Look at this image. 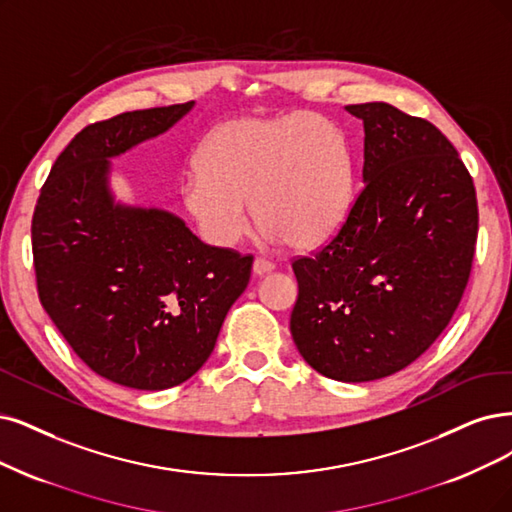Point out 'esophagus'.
Masks as SVG:
<instances>
[{"mask_svg": "<svg viewBox=\"0 0 512 512\" xmlns=\"http://www.w3.org/2000/svg\"><path fill=\"white\" fill-rule=\"evenodd\" d=\"M272 270H274V263H272L270 259H266V257H255V261H253V272H255L257 276L268 274V272H272Z\"/></svg>", "mask_w": 512, "mask_h": 512, "instance_id": "obj_1", "label": "esophagus"}]
</instances>
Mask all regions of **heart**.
<instances>
[{
  "label": "heart",
  "instance_id": "b5f03b06",
  "mask_svg": "<svg viewBox=\"0 0 512 512\" xmlns=\"http://www.w3.org/2000/svg\"><path fill=\"white\" fill-rule=\"evenodd\" d=\"M352 162L344 132L318 113L242 116L208 132L198 168L181 183L185 213L213 246H234L251 227V204L272 242L310 249L344 221Z\"/></svg>",
  "mask_w": 512,
  "mask_h": 512
}]
</instances>
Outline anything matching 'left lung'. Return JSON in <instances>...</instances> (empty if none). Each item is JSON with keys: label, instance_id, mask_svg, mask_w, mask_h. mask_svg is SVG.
Masks as SVG:
<instances>
[{"label": "left lung", "instance_id": "8db88e82", "mask_svg": "<svg viewBox=\"0 0 512 512\" xmlns=\"http://www.w3.org/2000/svg\"><path fill=\"white\" fill-rule=\"evenodd\" d=\"M365 126V185L325 246L295 257L293 342L337 382L411 365L456 312L475 257V183L456 147L388 103L346 107Z\"/></svg>", "mask_w": 512, "mask_h": 512}]
</instances>
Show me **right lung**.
Returning <instances> with one entry per match:
<instances>
[{
    "mask_svg": "<svg viewBox=\"0 0 512 512\" xmlns=\"http://www.w3.org/2000/svg\"><path fill=\"white\" fill-rule=\"evenodd\" d=\"M194 101L80 130L52 164L31 221L37 295L71 350L107 380L164 390L211 356L253 255L204 244L158 208L113 204L109 158L158 137Z\"/></svg>",
    "mask_w": 512,
    "mask_h": 512,
    "instance_id": "1",
    "label": "right lung"
}]
</instances>
